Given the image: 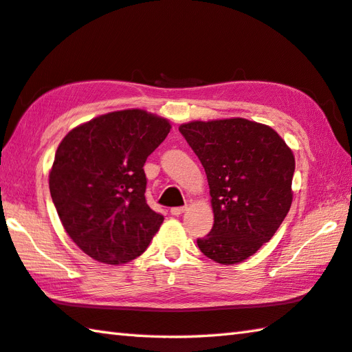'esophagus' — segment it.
I'll return each mask as SVG.
<instances>
[{
  "mask_svg": "<svg viewBox=\"0 0 352 352\" xmlns=\"http://www.w3.org/2000/svg\"><path fill=\"white\" fill-rule=\"evenodd\" d=\"M186 211V206H174V208H170V214L172 216H182V214Z\"/></svg>",
  "mask_w": 352,
  "mask_h": 352,
  "instance_id": "obj_1",
  "label": "esophagus"
}]
</instances>
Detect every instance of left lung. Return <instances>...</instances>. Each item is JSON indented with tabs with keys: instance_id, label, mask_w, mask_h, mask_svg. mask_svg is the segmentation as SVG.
Masks as SVG:
<instances>
[{
	"instance_id": "1",
	"label": "left lung",
	"mask_w": 352,
	"mask_h": 352,
	"mask_svg": "<svg viewBox=\"0 0 352 352\" xmlns=\"http://www.w3.org/2000/svg\"><path fill=\"white\" fill-rule=\"evenodd\" d=\"M210 184L214 225L197 239L219 264L245 261L269 242L292 205L294 153L275 130L243 118L182 124Z\"/></svg>"
}]
</instances>
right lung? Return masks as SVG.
I'll use <instances>...</instances> for the list:
<instances>
[{"instance_id":"right-lung-1","label":"right lung","mask_w":352,"mask_h":352,"mask_svg":"<svg viewBox=\"0 0 352 352\" xmlns=\"http://www.w3.org/2000/svg\"><path fill=\"white\" fill-rule=\"evenodd\" d=\"M169 132L168 119L121 110L73 129L58 144L51 197L65 231L90 258L126 264L160 230L164 217L147 205L142 168Z\"/></svg>"}]
</instances>
